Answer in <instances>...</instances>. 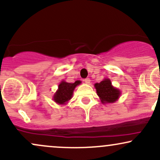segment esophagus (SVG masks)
<instances>
[{
  "label": "esophagus",
  "mask_w": 160,
  "mask_h": 160,
  "mask_svg": "<svg viewBox=\"0 0 160 160\" xmlns=\"http://www.w3.org/2000/svg\"><path fill=\"white\" fill-rule=\"evenodd\" d=\"M84 82H85L86 83L89 84V82H90V79H89V78H86L85 80H84Z\"/></svg>",
  "instance_id": "1"
}]
</instances>
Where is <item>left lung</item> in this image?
<instances>
[{
  "label": "left lung",
  "mask_w": 160,
  "mask_h": 160,
  "mask_svg": "<svg viewBox=\"0 0 160 160\" xmlns=\"http://www.w3.org/2000/svg\"><path fill=\"white\" fill-rule=\"evenodd\" d=\"M95 87L102 103H113L120 97V91L113 87L111 80L108 79H104L98 83H95Z\"/></svg>",
  "instance_id": "1"
}]
</instances>
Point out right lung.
<instances>
[{
    "label": "right lung",
    "mask_w": 160,
    "mask_h": 160,
    "mask_svg": "<svg viewBox=\"0 0 160 160\" xmlns=\"http://www.w3.org/2000/svg\"><path fill=\"white\" fill-rule=\"evenodd\" d=\"M80 80H77L75 82H67L62 81L58 85V89L54 95L53 100L56 103L62 104H65L71 98L75 87L80 83Z\"/></svg>",
    "instance_id": "right-lung-1"
}]
</instances>
